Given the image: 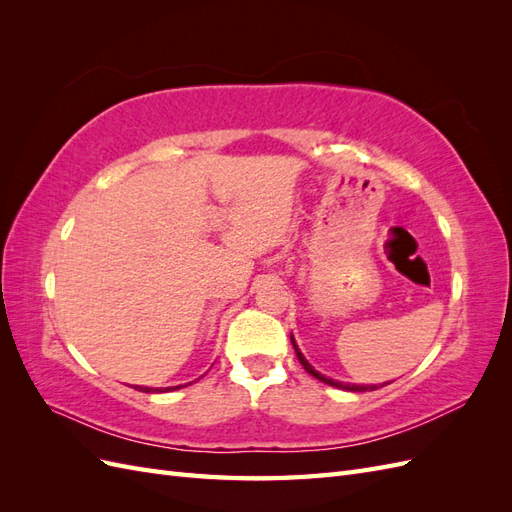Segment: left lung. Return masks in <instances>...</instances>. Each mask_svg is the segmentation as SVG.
Returning a JSON list of instances; mask_svg holds the SVG:
<instances>
[{
    "label": "left lung",
    "mask_w": 512,
    "mask_h": 512,
    "mask_svg": "<svg viewBox=\"0 0 512 512\" xmlns=\"http://www.w3.org/2000/svg\"><path fill=\"white\" fill-rule=\"evenodd\" d=\"M290 342H292V348H294V352H297V359H299V363L303 365V369L307 371V374H312L314 378H318L320 382H324V384H331V386H335V389H344V391H354V393H361V391H376L378 386H363V384H344V382H335V380H331V378H327V376H322V374H318V371L309 365L307 361H305V356L301 354V350L297 348V344H294V337L290 335ZM384 386V384H382Z\"/></svg>",
    "instance_id": "1"
}]
</instances>
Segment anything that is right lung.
<instances>
[{
    "label": "right lung",
    "mask_w": 512,
    "mask_h": 512,
    "mask_svg": "<svg viewBox=\"0 0 512 512\" xmlns=\"http://www.w3.org/2000/svg\"><path fill=\"white\" fill-rule=\"evenodd\" d=\"M134 389H138V391H143V393H156L153 389H147V386H134ZM170 389H181V386H168V389H160V393H164V391H170Z\"/></svg>",
    "instance_id": "right-lung-1"
}]
</instances>
